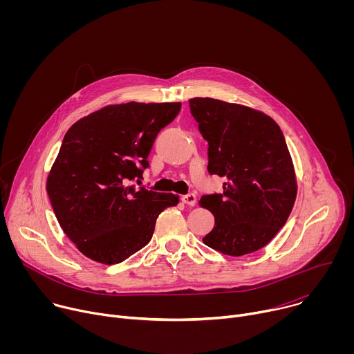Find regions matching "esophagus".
Segmentation results:
<instances>
[{"label": "esophagus", "mask_w": 354, "mask_h": 354, "mask_svg": "<svg viewBox=\"0 0 354 354\" xmlns=\"http://www.w3.org/2000/svg\"><path fill=\"white\" fill-rule=\"evenodd\" d=\"M180 200L183 201L185 205H187V206H194V205H196V194H194V193L183 194V196L180 197Z\"/></svg>", "instance_id": "obj_1"}]
</instances>
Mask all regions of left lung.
Returning <instances> with one entry per match:
<instances>
[{
	"label": "left lung",
	"instance_id": "8db88e82",
	"mask_svg": "<svg viewBox=\"0 0 354 354\" xmlns=\"http://www.w3.org/2000/svg\"><path fill=\"white\" fill-rule=\"evenodd\" d=\"M189 106L209 142L207 171L225 178L223 193L198 201L216 220L203 242L230 257L262 249L286 224L297 196L279 124L259 111L213 97L189 99Z\"/></svg>",
	"mask_w": 354,
	"mask_h": 354
}]
</instances>
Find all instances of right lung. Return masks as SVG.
Here are the masks:
<instances>
[{"mask_svg": "<svg viewBox=\"0 0 354 354\" xmlns=\"http://www.w3.org/2000/svg\"><path fill=\"white\" fill-rule=\"evenodd\" d=\"M180 102L109 105L74 123L47 176L64 234L86 258L120 263L153 238L156 221L179 196L136 187L148 154Z\"/></svg>", "mask_w": 354, "mask_h": 354, "instance_id": "obj_1", "label": "right lung"}]
</instances>
